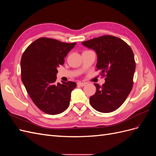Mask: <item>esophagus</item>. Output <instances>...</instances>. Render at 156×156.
<instances>
[{
    "instance_id": "1",
    "label": "esophagus",
    "mask_w": 156,
    "mask_h": 156,
    "mask_svg": "<svg viewBox=\"0 0 156 156\" xmlns=\"http://www.w3.org/2000/svg\"><path fill=\"white\" fill-rule=\"evenodd\" d=\"M85 84H86V83H82V82H78L77 83V85L80 86V87H84V85H85Z\"/></svg>"
}]
</instances>
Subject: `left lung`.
<instances>
[{
	"instance_id": "left-lung-1",
	"label": "left lung",
	"mask_w": 156,
	"mask_h": 156,
	"mask_svg": "<svg viewBox=\"0 0 156 156\" xmlns=\"http://www.w3.org/2000/svg\"><path fill=\"white\" fill-rule=\"evenodd\" d=\"M93 49L98 56L97 69L105 76V82L95 83L96 92L90 98L94 109L104 113L119 108L126 100L133 87L135 61L131 48L119 37L105 35L81 43Z\"/></svg>"
}]
</instances>
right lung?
<instances>
[{"label": "right lung", "instance_id": "right-lung-1", "mask_svg": "<svg viewBox=\"0 0 156 156\" xmlns=\"http://www.w3.org/2000/svg\"><path fill=\"white\" fill-rule=\"evenodd\" d=\"M76 43L68 44L48 37L33 41L21 60V80L27 93L41 111L49 115L64 112L69 105L75 82L55 83L57 68Z\"/></svg>", "mask_w": 156, "mask_h": 156}]
</instances>
